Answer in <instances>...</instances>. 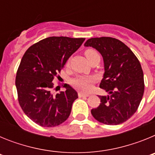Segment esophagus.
Returning a JSON list of instances; mask_svg holds the SVG:
<instances>
[{"label":"esophagus","mask_w":155,"mask_h":155,"mask_svg":"<svg viewBox=\"0 0 155 155\" xmlns=\"http://www.w3.org/2000/svg\"><path fill=\"white\" fill-rule=\"evenodd\" d=\"M89 96V94H84L82 92L78 93V97L79 98H86V97Z\"/></svg>","instance_id":"34e87169"}]
</instances>
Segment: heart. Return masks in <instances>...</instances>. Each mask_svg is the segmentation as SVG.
<instances>
[{"label": "heart", "instance_id": "1", "mask_svg": "<svg viewBox=\"0 0 155 155\" xmlns=\"http://www.w3.org/2000/svg\"><path fill=\"white\" fill-rule=\"evenodd\" d=\"M86 57H87V61H89L91 59L94 58L95 57H99L98 53L95 50H91V49H87L84 51ZM94 78H84V77H80L78 78L74 79L72 83L74 86L77 87L78 89L82 91H87L89 90L90 85H91V82H93Z\"/></svg>", "mask_w": 155, "mask_h": 155}]
</instances>
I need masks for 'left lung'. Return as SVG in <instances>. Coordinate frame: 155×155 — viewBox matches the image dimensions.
Returning a JSON list of instances; mask_svg holds the SVG:
<instances>
[{"instance_id":"8db88e82","label":"left lung","mask_w":155,"mask_h":155,"mask_svg":"<svg viewBox=\"0 0 155 155\" xmlns=\"http://www.w3.org/2000/svg\"><path fill=\"white\" fill-rule=\"evenodd\" d=\"M84 46L94 48L102 56L105 73L99 87L109 94L98 96L101 103L91 114L106 125L123 124L136 113L144 91L140 61L128 46L112 37L91 38Z\"/></svg>"}]
</instances>
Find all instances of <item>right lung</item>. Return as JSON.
Segmentation results:
<instances>
[{
	"label": "right lung",
	"mask_w": 155,
	"mask_h": 155,
	"mask_svg": "<svg viewBox=\"0 0 155 155\" xmlns=\"http://www.w3.org/2000/svg\"><path fill=\"white\" fill-rule=\"evenodd\" d=\"M84 38L52 36L30 46L16 74L18 99L25 115L43 127L61 125L68 120L78 93L65 84V91L53 94V79L84 41ZM56 87V88H57Z\"/></svg>",
	"instance_id": "1"
}]
</instances>
